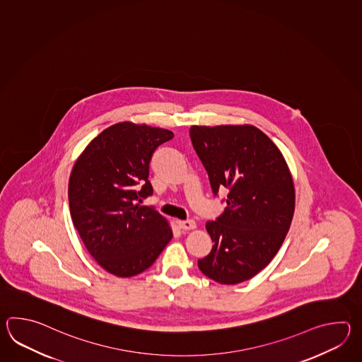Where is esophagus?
Returning a JSON list of instances; mask_svg holds the SVG:
<instances>
[{"label": "esophagus", "mask_w": 362, "mask_h": 362, "mask_svg": "<svg viewBox=\"0 0 362 362\" xmlns=\"http://www.w3.org/2000/svg\"><path fill=\"white\" fill-rule=\"evenodd\" d=\"M178 228L181 230H190L195 228V223L192 220H184V221H177Z\"/></svg>", "instance_id": "esophagus-1"}]
</instances>
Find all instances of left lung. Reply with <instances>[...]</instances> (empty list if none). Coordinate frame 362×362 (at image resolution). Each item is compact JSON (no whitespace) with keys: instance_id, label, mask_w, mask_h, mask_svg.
<instances>
[{"instance_id":"8db88e82","label":"left lung","mask_w":362,"mask_h":362,"mask_svg":"<svg viewBox=\"0 0 362 362\" xmlns=\"http://www.w3.org/2000/svg\"><path fill=\"white\" fill-rule=\"evenodd\" d=\"M190 139L214 195L228 192V207L206 223L214 246L198 268L218 284H240L264 269L285 240L295 208L291 173L254 125H192Z\"/></svg>"}]
</instances>
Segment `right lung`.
I'll return each mask as SVG.
<instances>
[{
  "label": "right lung",
  "mask_w": 362,
  "mask_h": 362,
  "mask_svg": "<svg viewBox=\"0 0 362 362\" xmlns=\"http://www.w3.org/2000/svg\"><path fill=\"white\" fill-rule=\"evenodd\" d=\"M173 136L145 124L117 123L93 139L74 165L72 223L93 259L114 276L142 273L172 239L167 220L139 203L153 195L148 170L155 150Z\"/></svg>",
  "instance_id": "1"
}]
</instances>
